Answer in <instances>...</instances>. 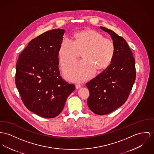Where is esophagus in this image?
Listing matches in <instances>:
<instances>
[{"label":"esophagus","mask_w":154,"mask_h":154,"mask_svg":"<svg viewBox=\"0 0 154 154\" xmlns=\"http://www.w3.org/2000/svg\"><path fill=\"white\" fill-rule=\"evenodd\" d=\"M82 87V85L81 84H76V85H75V88H76L77 89H79V88H80Z\"/></svg>","instance_id":"1"}]
</instances>
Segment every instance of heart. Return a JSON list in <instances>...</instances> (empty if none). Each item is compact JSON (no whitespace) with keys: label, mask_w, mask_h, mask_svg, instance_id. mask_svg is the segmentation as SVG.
<instances>
[{"label":"heart","mask_w":154,"mask_h":154,"mask_svg":"<svg viewBox=\"0 0 154 154\" xmlns=\"http://www.w3.org/2000/svg\"><path fill=\"white\" fill-rule=\"evenodd\" d=\"M84 59L64 67L65 77L72 82H83L94 75L97 70L106 68L114 58L116 48L113 41L94 30L79 32L73 41L64 37L60 45L59 58L61 67L71 63L82 51Z\"/></svg>","instance_id":"obj_1"}]
</instances>
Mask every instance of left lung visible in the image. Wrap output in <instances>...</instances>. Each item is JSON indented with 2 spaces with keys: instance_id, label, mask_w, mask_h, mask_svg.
Returning <instances> with one entry per match:
<instances>
[{
  "instance_id": "left-lung-1",
  "label": "left lung",
  "mask_w": 154,
  "mask_h": 154,
  "mask_svg": "<svg viewBox=\"0 0 154 154\" xmlns=\"http://www.w3.org/2000/svg\"><path fill=\"white\" fill-rule=\"evenodd\" d=\"M100 27L111 35L116 52L110 65L86 84L90 91L87 104L95 114L106 115L128 99L136 77L135 61L124 38L111 30Z\"/></svg>"
}]
</instances>
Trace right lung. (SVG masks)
<instances>
[{"mask_svg": "<svg viewBox=\"0 0 154 154\" xmlns=\"http://www.w3.org/2000/svg\"><path fill=\"white\" fill-rule=\"evenodd\" d=\"M65 30L53 29L32 39L19 56L15 82L26 108L47 119L57 117L75 90L60 76L59 50Z\"/></svg>", "mask_w": 154, "mask_h": 154, "instance_id": "right-lung-1", "label": "right lung"}]
</instances>
